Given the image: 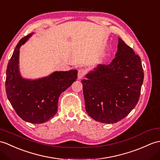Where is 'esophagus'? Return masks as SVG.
<instances>
[{
    "label": "esophagus",
    "mask_w": 160,
    "mask_h": 160,
    "mask_svg": "<svg viewBox=\"0 0 160 160\" xmlns=\"http://www.w3.org/2000/svg\"><path fill=\"white\" fill-rule=\"evenodd\" d=\"M85 73H86V71H85L84 69H79L78 70V78L79 79L82 78L84 76Z\"/></svg>",
    "instance_id": "esophagus-1"
}]
</instances>
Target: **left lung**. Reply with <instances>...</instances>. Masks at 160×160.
<instances>
[{
	"instance_id": "8db88e82",
	"label": "left lung",
	"mask_w": 160,
	"mask_h": 160,
	"mask_svg": "<svg viewBox=\"0 0 160 160\" xmlns=\"http://www.w3.org/2000/svg\"><path fill=\"white\" fill-rule=\"evenodd\" d=\"M115 58L99 64L82 80L85 109L103 123H114L134 108L140 95L144 72L138 55L118 38Z\"/></svg>"
}]
</instances>
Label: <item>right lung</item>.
<instances>
[{
  "label": "right lung",
  "instance_id": "1",
  "mask_svg": "<svg viewBox=\"0 0 160 160\" xmlns=\"http://www.w3.org/2000/svg\"><path fill=\"white\" fill-rule=\"evenodd\" d=\"M32 34L22 38L15 48L7 65L5 89L7 98L18 116L37 124L46 122L57 113L59 96L76 80L78 71L55 72L34 80L22 78L18 65L20 48Z\"/></svg>",
  "mask_w": 160,
  "mask_h": 160
}]
</instances>
